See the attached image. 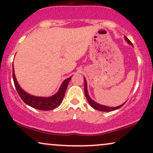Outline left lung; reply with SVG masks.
<instances>
[{
    "instance_id": "8db88e82",
    "label": "left lung",
    "mask_w": 153,
    "mask_h": 153,
    "mask_svg": "<svg viewBox=\"0 0 153 153\" xmlns=\"http://www.w3.org/2000/svg\"><path fill=\"white\" fill-rule=\"evenodd\" d=\"M124 37L126 39V42H128L129 44H131V45L133 46V44L131 43V42L130 41V40H129L126 36H124ZM84 81H85V97H86L87 100H88V102H89V104H90L91 105V107H92V108H94V109L99 110V111H114V110H116V109L121 108L123 105V104L126 103L125 102V103H123V104H121V105H120V106H119V107H107V106H103V105H101V104H97V102L93 101V100L91 99V98L90 97V96H89L88 92V88H87V82H86L85 78H84Z\"/></svg>"
}]
</instances>
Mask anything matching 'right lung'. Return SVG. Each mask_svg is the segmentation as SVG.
Wrapping results in <instances>:
<instances>
[{
  "instance_id": "right-lung-1",
  "label": "right lung",
  "mask_w": 153,
  "mask_h": 153,
  "mask_svg": "<svg viewBox=\"0 0 153 153\" xmlns=\"http://www.w3.org/2000/svg\"><path fill=\"white\" fill-rule=\"evenodd\" d=\"M13 78L14 81V84L16 88L17 93L20 95V98L22 101L26 103L27 105L34 108V109L39 110H43V111H47V110H51L56 108L59 104L63 101L64 94L66 90L68 85L70 82L71 77L68 78L66 80L63 81L61 85L59 90L57 93L54 95L49 97H35L27 93L19 85L18 82L15 78L14 68H13Z\"/></svg>"
}]
</instances>
